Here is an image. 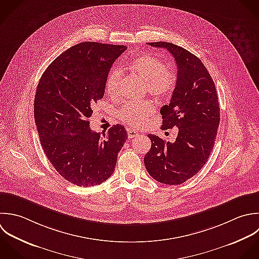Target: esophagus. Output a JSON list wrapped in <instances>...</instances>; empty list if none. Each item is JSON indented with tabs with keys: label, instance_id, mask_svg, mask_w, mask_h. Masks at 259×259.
Segmentation results:
<instances>
[{
	"label": "esophagus",
	"instance_id": "esophagus-1",
	"mask_svg": "<svg viewBox=\"0 0 259 259\" xmlns=\"http://www.w3.org/2000/svg\"><path fill=\"white\" fill-rule=\"evenodd\" d=\"M127 132H128V137H129V138H134L135 136L138 135V131L135 130V129H132V128H129V129L127 130Z\"/></svg>",
	"mask_w": 259,
	"mask_h": 259
}]
</instances>
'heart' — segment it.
<instances>
[{"label": "heart", "instance_id": "b5f03b06", "mask_svg": "<svg viewBox=\"0 0 259 259\" xmlns=\"http://www.w3.org/2000/svg\"><path fill=\"white\" fill-rule=\"evenodd\" d=\"M128 69L145 81L147 92L156 98L169 96L177 83V74L174 70L166 68L161 59L150 54L139 55L128 63ZM121 83V72L118 69L109 71L105 90L110 97H117ZM155 112V106L151 101L139 103L129 102L120 110V118L132 125L141 126Z\"/></svg>", "mask_w": 259, "mask_h": 259}]
</instances>
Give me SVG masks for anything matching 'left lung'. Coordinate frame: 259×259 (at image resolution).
Segmentation results:
<instances>
[{"mask_svg":"<svg viewBox=\"0 0 259 259\" xmlns=\"http://www.w3.org/2000/svg\"><path fill=\"white\" fill-rule=\"evenodd\" d=\"M168 50L178 66V78L169 105L160 109L161 129L179 128L175 142L148 134L151 148L144 156L152 179L181 185L196 176L213 150L220 123L216 87L204 63L187 49L169 42L148 43Z\"/></svg>","mask_w":259,"mask_h":259,"instance_id":"left-lung-1","label":"left lung"}]
</instances>
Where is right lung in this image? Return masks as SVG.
Wrapping results in <instances>:
<instances>
[{"label": "right lung", "mask_w": 259, "mask_h": 259, "mask_svg": "<svg viewBox=\"0 0 259 259\" xmlns=\"http://www.w3.org/2000/svg\"><path fill=\"white\" fill-rule=\"evenodd\" d=\"M124 45L78 43L43 72L35 94L34 117L40 143L55 170L78 187L97 186L114 172L128 135L117 124L107 134L92 131V106L104 97L106 77Z\"/></svg>", "instance_id": "add662e5"}]
</instances>
